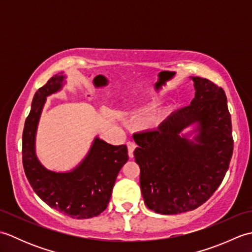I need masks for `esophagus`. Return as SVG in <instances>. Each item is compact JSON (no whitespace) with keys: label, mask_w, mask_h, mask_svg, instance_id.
Segmentation results:
<instances>
[{"label":"esophagus","mask_w":252,"mask_h":252,"mask_svg":"<svg viewBox=\"0 0 252 252\" xmlns=\"http://www.w3.org/2000/svg\"><path fill=\"white\" fill-rule=\"evenodd\" d=\"M127 145V154H129V157L130 158H133L134 157V149L136 148V144L134 142H127L126 143Z\"/></svg>","instance_id":"obj_1"}]
</instances>
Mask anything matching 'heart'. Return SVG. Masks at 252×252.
<instances>
[{"mask_svg": "<svg viewBox=\"0 0 252 252\" xmlns=\"http://www.w3.org/2000/svg\"><path fill=\"white\" fill-rule=\"evenodd\" d=\"M159 103H160V99L158 98V97H154L152 100H151V103H149L148 105H147V107L148 108H153V107H156L157 105H159ZM159 120L158 119H154V120H152L151 121V125H156V123L158 122Z\"/></svg>", "mask_w": 252, "mask_h": 252, "instance_id": "1", "label": "heart"}]
</instances>
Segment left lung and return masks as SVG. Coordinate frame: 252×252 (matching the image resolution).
Returning <instances> with one entry per match:
<instances>
[{"instance_id":"1","label":"left lung","mask_w":252,"mask_h":252,"mask_svg":"<svg viewBox=\"0 0 252 252\" xmlns=\"http://www.w3.org/2000/svg\"><path fill=\"white\" fill-rule=\"evenodd\" d=\"M190 79L196 91L190 105L172 112L157 129L133 134L144 201L160 215H179L206 202L222 183L233 155L224 90L205 78ZM191 125L195 136L189 140L183 132Z\"/></svg>"}]
</instances>
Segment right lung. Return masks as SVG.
I'll use <instances>...</instances> for the list:
<instances>
[{"mask_svg": "<svg viewBox=\"0 0 252 252\" xmlns=\"http://www.w3.org/2000/svg\"><path fill=\"white\" fill-rule=\"evenodd\" d=\"M66 76L55 74L32 99L23 132V164L35 194L50 207L73 219L100 215L108 205L118 173L127 160L126 145L115 146L96 136L87 156L69 172L47 170L35 155V134L46 97L61 91Z\"/></svg>", "mask_w": 252, "mask_h": 252, "instance_id": "obj_1", "label": "right lung"}]
</instances>
